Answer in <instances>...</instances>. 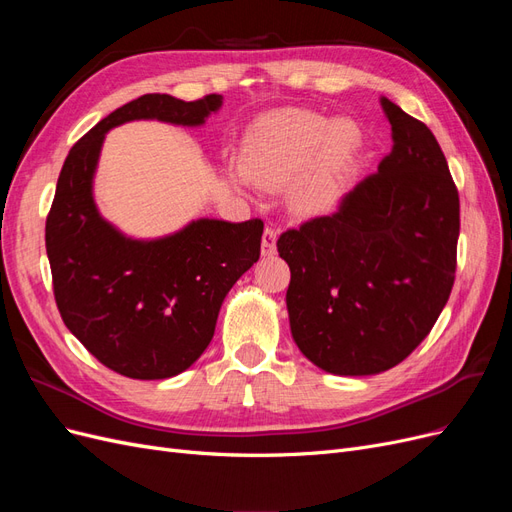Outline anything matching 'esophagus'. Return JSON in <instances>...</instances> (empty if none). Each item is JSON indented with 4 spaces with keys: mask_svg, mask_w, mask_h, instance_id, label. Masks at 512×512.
<instances>
[{
    "mask_svg": "<svg viewBox=\"0 0 512 512\" xmlns=\"http://www.w3.org/2000/svg\"><path fill=\"white\" fill-rule=\"evenodd\" d=\"M277 252V232L273 228H265L262 232V256H273Z\"/></svg>",
    "mask_w": 512,
    "mask_h": 512,
    "instance_id": "esophagus-1",
    "label": "esophagus"
}]
</instances>
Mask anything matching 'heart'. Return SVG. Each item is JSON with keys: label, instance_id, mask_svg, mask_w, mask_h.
<instances>
[{"label": "heart", "instance_id": "obj_1", "mask_svg": "<svg viewBox=\"0 0 512 512\" xmlns=\"http://www.w3.org/2000/svg\"><path fill=\"white\" fill-rule=\"evenodd\" d=\"M361 147L363 134L354 121L288 108L265 117L247 134L235 177L271 192L292 182L290 209L320 215L335 207Z\"/></svg>", "mask_w": 512, "mask_h": 512}]
</instances>
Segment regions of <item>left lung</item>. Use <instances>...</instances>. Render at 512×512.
<instances>
[{"instance_id":"left-lung-1","label":"left lung","mask_w":512,"mask_h":512,"mask_svg":"<svg viewBox=\"0 0 512 512\" xmlns=\"http://www.w3.org/2000/svg\"><path fill=\"white\" fill-rule=\"evenodd\" d=\"M393 149L339 209L286 230L294 344L335 376H374L423 342L451 297L459 194L436 136L380 98Z\"/></svg>"}]
</instances>
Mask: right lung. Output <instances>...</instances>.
Here are the masks:
<instances>
[{
	"instance_id": "obj_1",
	"label": "right lung",
	"mask_w": 512,
	"mask_h": 512,
	"mask_svg": "<svg viewBox=\"0 0 512 512\" xmlns=\"http://www.w3.org/2000/svg\"><path fill=\"white\" fill-rule=\"evenodd\" d=\"M220 106L218 94L136 98L96 123L59 173L46 218L55 301L70 333L121 376L173 378L205 352L228 290L260 258L265 224L200 218L160 239L126 237L94 200L104 136L136 119L196 128Z\"/></svg>"
}]
</instances>
